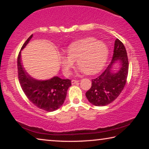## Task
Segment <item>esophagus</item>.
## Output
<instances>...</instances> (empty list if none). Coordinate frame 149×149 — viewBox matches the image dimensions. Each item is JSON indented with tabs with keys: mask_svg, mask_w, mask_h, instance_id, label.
Segmentation results:
<instances>
[{
	"mask_svg": "<svg viewBox=\"0 0 149 149\" xmlns=\"http://www.w3.org/2000/svg\"><path fill=\"white\" fill-rule=\"evenodd\" d=\"M78 82H79V80H77V79H72V85L77 84V83H78Z\"/></svg>",
	"mask_w": 149,
	"mask_h": 149,
	"instance_id": "obj_1",
	"label": "esophagus"
}]
</instances>
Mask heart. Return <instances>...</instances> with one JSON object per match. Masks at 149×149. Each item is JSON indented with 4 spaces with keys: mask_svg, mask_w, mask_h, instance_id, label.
<instances>
[{
    "mask_svg": "<svg viewBox=\"0 0 149 149\" xmlns=\"http://www.w3.org/2000/svg\"><path fill=\"white\" fill-rule=\"evenodd\" d=\"M65 52L67 56H59L60 63L65 75L70 74L74 61H76L77 67L84 74H96L104 66L108 56L107 45L93 37H85L72 42Z\"/></svg>",
    "mask_w": 149,
    "mask_h": 149,
    "instance_id": "1",
    "label": "heart"
}]
</instances>
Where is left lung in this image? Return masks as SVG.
<instances>
[{
	"instance_id": "8db88e82",
	"label": "left lung",
	"mask_w": 149,
	"mask_h": 149,
	"mask_svg": "<svg viewBox=\"0 0 149 149\" xmlns=\"http://www.w3.org/2000/svg\"><path fill=\"white\" fill-rule=\"evenodd\" d=\"M120 62V68L116 73L111 72L116 61ZM129 62L126 49L122 42L117 39L114 42L112 60L102 74L92 79L90 89L85 93L86 97L95 106H106L112 102L122 93L128 75Z\"/></svg>"
}]
</instances>
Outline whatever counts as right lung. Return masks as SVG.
I'll return each mask as SVG.
<instances>
[{"label":"right lung","mask_w":149,"mask_h":149,"mask_svg":"<svg viewBox=\"0 0 149 149\" xmlns=\"http://www.w3.org/2000/svg\"><path fill=\"white\" fill-rule=\"evenodd\" d=\"M33 34L24 42L21 50L26 46ZM17 75L19 84L27 99L40 109L47 112L57 110L63 104L68 89L72 85L70 79L54 77L46 81L33 79L25 71L21 64V51L17 56Z\"/></svg>","instance_id":"add662e5"}]
</instances>
